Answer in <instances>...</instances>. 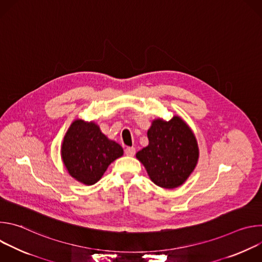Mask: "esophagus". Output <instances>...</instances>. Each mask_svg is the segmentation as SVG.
Returning a JSON list of instances; mask_svg holds the SVG:
<instances>
[{"label":"esophagus","mask_w":262,"mask_h":262,"mask_svg":"<svg viewBox=\"0 0 262 262\" xmlns=\"http://www.w3.org/2000/svg\"><path fill=\"white\" fill-rule=\"evenodd\" d=\"M136 154V149L134 147H127L125 149V155L128 157H134Z\"/></svg>","instance_id":"34e87169"}]
</instances>
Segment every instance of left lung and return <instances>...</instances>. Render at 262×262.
<instances>
[{"label": "left lung", "mask_w": 262, "mask_h": 262, "mask_svg": "<svg viewBox=\"0 0 262 262\" xmlns=\"http://www.w3.org/2000/svg\"><path fill=\"white\" fill-rule=\"evenodd\" d=\"M147 137L148 145L136 158L155 184L167 190L178 188L193 173L199 160L195 134L181 117L174 115L169 121L155 119Z\"/></svg>", "instance_id": "left-lung-1"}]
</instances>
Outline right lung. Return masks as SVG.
Masks as SVG:
<instances>
[{
  "instance_id": "add662e5",
  "label": "right lung",
  "mask_w": 262,
  "mask_h": 262,
  "mask_svg": "<svg viewBox=\"0 0 262 262\" xmlns=\"http://www.w3.org/2000/svg\"><path fill=\"white\" fill-rule=\"evenodd\" d=\"M122 156V147L102 134L98 124L82 119L70 124L61 146L68 174L85 185L96 183L110 164Z\"/></svg>"
}]
</instances>
